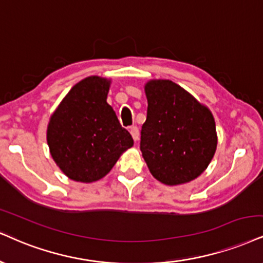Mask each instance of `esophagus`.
<instances>
[{
	"instance_id": "esophagus-1",
	"label": "esophagus",
	"mask_w": 263,
	"mask_h": 263,
	"mask_svg": "<svg viewBox=\"0 0 263 263\" xmlns=\"http://www.w3.org/2000/svg\"><path fill=\"white\" fill-rule=\"evenodd\" d=\"M129 132H130V135H132L133 140L137 142L138 139H139V129L137 128V126H132V128L129 129Z\"/></svg>"
}]
</instances>
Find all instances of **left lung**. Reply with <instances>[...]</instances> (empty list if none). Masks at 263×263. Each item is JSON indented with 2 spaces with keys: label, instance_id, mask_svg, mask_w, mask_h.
<instances>
[{
  "label": "left lung",
  "instance_id": "8db88e82",
  "mask_svg": "<svg viewBox=\"0 0 263 263\" xmlns=\"http://www.w3.org/2000/svg\"><path fill=\"white\" fill-rule=\"evenodd\" d=\"M144 89L147 117L140 150L150 173L171 186L196 179L217 148L212 112L172 80L151 79Z\"/></svg>",
  "mask_w": 263,
  "mask_h": 263
}]
</instances>
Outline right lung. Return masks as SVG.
<instances>
[{
	"mask_svg": "<svg viewBox=\"0 0 263 263\" xmlns=\"http://www.w3.org/2000/svg\"><path fill=\"white\" fill-rule=\"evenodd\" d=\"M111 79L80 80L50 117L47 145L54 163L74 181L92 183L109 173L123 152L134 145L107 103Z\"/></svg>",
	"mask_w": 263,
	"mask_h": 263,
	"instance_id": "right-lung-1",
	"label": "right lung"
}]
</instances>
